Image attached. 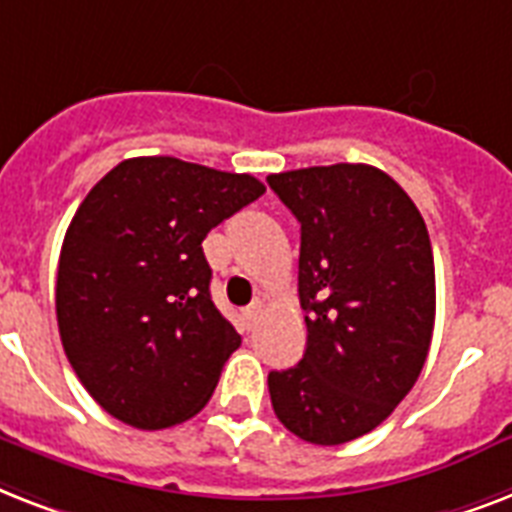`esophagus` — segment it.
Listing matches in <instances>:
<instances>
[{
    "instance_id": "1",
    "label": "esophagus",
    "mask_w": 512,
    "mask_h": 512,
    "mask_svg": "<svg viewBox=\"0 0 512 512\" xmlns=\"http://www.w3.org/2000/svg\"><path fill=\"white\" fill-rule=\"evenodd\" d=\"M259 314H261V304H259V301L245 309V312H243V322H245V327H248V330H251V327L256 325V322H259Z\"/></svg>"
}]
</instances>
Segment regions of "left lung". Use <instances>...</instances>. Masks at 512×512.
Instances as JSON below:
<instances>
[{"instance_id": "8db88e82", "label": "left lung", "mask_w": 512, "mask_h": 512, "mask_svg": "<svg viewBox=\"0 0 512 512\" xmlns=\"http://www.w3.org/2000/svg\"><path fill=\"white\" fill-rule=\"evenodd\" d=\"M301 224L298 298L306 351L269 372L280 423L335 447L378 428L410 394L436 317L431 237L386 171L335 163L269 174Z\"/></svg>"}]
</instances>
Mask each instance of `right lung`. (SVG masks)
<instances>
[{"label": "right lung", "instance_id": "obj_1", "mask_svg": "<svg viewBox=\"0 0 512 512\" xmlns=\"http://www.w3.org/2000/svg\"><path fill=\"white\" fill-rule=\"evenodd\" d=\"M251 174L129 158L65 232L55 309L73 372L102 410L158 431L198 415L240 335L208 293L203 240L264 195Z\"/></svg>", "mask_w": 512, "mask_h": 512}]
</instances>
